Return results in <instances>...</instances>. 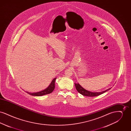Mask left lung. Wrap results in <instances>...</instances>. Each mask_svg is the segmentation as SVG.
<instances>
[{
    "instance_id": "8db88e82",
    "label": "left lung",
    "mask_w": 131,
    "mask_h": 131,
    "mask_svg": "<svg viewBox=\"0 0 131 131\" xmlns=\"http://www.w3.org/2000/svg\"><path fill=\"white\" fill-rule=\"evenodd\" d=\"M75 84L76 89L81 94V95H82L83 96H86L88 97H95V96H99L102 94L105 93L107 91H108L111 89V88H110L106 90L102 91V92H91V91H88L87 90L85 89L84 88H83V87H82L79 83H75Z\"/></svg>"
}]
</instances>
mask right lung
<instances>
[{
    "instance_id": "add662e5",
    "label": "right lung",
    "mask_w": 131,
    "mask_h": 131,
    "mask_svg": "<svg viewBox=\"0 0 131 131\" xmlns=\"http://www.w3.org/2000/svg\"><path fill=\"white\" fill-rule=\"evenodd\" d=\"M56 78L53 79V80L51 82L49 86L42 91L37 92H33V93H30V92H29L27 91H26V92L27 93L31 95L32 96H41L43 95L50 93L53 91V90L55 88V81H56Z\"/></svg>"
}]
</instances>
